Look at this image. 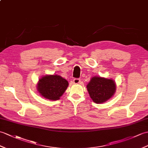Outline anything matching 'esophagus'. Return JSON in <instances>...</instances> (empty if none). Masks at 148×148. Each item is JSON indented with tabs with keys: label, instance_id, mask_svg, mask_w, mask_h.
Returning <instances> with one entry per match:
<instances>
[{
	"label": "esophagus",
	"instance_id": "esophagus-1",
	"mask_svg": "<svg viewBox=\"0 0 148 148\" xmlns=\"http://www.w3.org/2000/svg\"><path fill=\"white\" fill-rule=\"evenodd\" d=\"M73 82L74 84H80L81 82V80L79 79H74V80H73Z\"/></svg>",
	"mask_w": 148,
	"mask_h": 148
}]
</instances>
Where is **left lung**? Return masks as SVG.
Listing matches in <instances>:
<instances>
[{
	"label": "left lung",
	"instance_id": "left-lung-1",
	"mask_svg": "<svg viewBox=\"0 0 148 148\" xmlns=\"http://www.w3.org/2000/svg\"><path fill=\"white\" fill-rule=\"evenodd\" d=\"M86 88L92 100L99 104L108 101L114 95L116 83L112 79L95 76L91 78Z\"/></svg>",
	"mask_w": 148,
	"mask_h": 148
}]
</instances>
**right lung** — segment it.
Segmentation results:
<instances>
[{
	"label": "right lung",
	"instance_id": "add662e5",
	"mask_svg": "<svg viewBox=\"0 0 148 148\" xmlns=\"http://www.w3.org/2000/svg\"><path fill=\"white\" fill-rule=\"evenodd\" d=\"M68 86V81L59 75H45L38 80L36 88L42 97L56 101L63 95Z\"/></svg>",
	"mask_w": 148,
	"mask_h": 148
}]
</instances>
